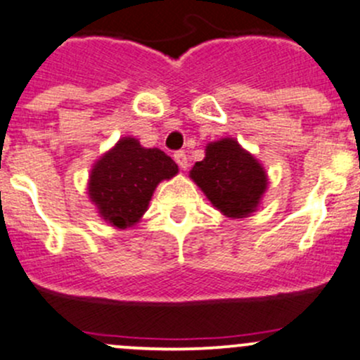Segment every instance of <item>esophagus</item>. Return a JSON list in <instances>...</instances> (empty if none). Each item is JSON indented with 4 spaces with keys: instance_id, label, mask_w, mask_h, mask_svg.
<instances>
[{
    "instance_id": "1",
    "label": "esophagus",
    "mask_w": 360,
    "mask_h": 360,
    "mask_svg": "<svg viewBox=\"0 0 360 360\" xmlns=\"http://www.w3.org/2000/svg\"><path fill=\"white\" fill-rule=\"evenodd\" d=\"M173 160L176 161V165H179L181 169H187V166H188V160H187V154H185L184 150H179V153L173 154Z\"/></svg>"
}]
</instances>
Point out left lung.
Segmentation results:
<instances>
[{"label": "left lung", "mask_w": 360, "mask_h": 360, "mask_svg": "<svg viewBox=\"0 0 360 360\" xmlns=\"http://www.w3.org/2000/svg\"><path fill=\"white\" fill-rule=\"evenodd\" d=\"M188 176L212 206L231 219L256 212L268 191L264 166L233 137L210 142L204 160L197 161Z\"/></svg>", "instance_id": "left-lung-1"}]
</instances>
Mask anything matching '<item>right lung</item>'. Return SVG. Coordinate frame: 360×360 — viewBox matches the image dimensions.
Masks as SVG:
<instances>
[{
    "mask_svg": "<svg viewBox=\"0 0 360 360\" xmlns=\"http://www.w3.org/2000/svg\"><path fill=\"white\" fill-rule=\"evenodd\" d=\"M179 173V166L158 148L122 137L92 165L87 194L99 216L115 228L137 225L158 185Z\"/></svg>",
    "mask_w": 360,
    "mask_h": 360,
    "instance_id": "obj_1",
    "label": "right lung"
}]
</instances>
